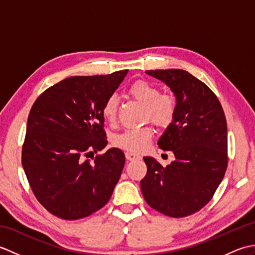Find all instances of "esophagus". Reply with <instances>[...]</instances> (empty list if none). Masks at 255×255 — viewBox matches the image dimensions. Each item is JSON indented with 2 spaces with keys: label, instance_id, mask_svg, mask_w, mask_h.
<instances>
[{
  "label": "esophagus",
  "instance_id": "esophagus-1",
  "mask_svg": "<svg viewBox=\"0 0 255 255\" xmlns=\"http://www.w3.org/2000/svg\"><path fill=\"white\" fill-rule=\"evenodd\" d=\"M125 155H126V159L128 161H136V160L141 159V156H140L139 154L131 153V152H126V153H125Z\"/></svg>",
  "mask_w": 255,
  "mask_h": 255
}]
</instances>
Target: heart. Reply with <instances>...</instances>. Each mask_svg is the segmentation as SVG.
Returning a JSON list of instances; mask_svg holds the SVG:
<instances>
[{"instance_id":"obj_1","label":"heart","mask_w":255,"mask_h":255,"mask_svg":"<svg viewBox=\"0 0 255 255\" xmlns=\"http://www.w3.org/2000/svg\"><path fill=\"white\" fill-rule=\"evenodd\" d=\"M128 94L144 104L145 122L151 121L159 127H166L172 123L176 112V101L171 94L161 93L158 85L145 80H138L129 86ZM118 105V97L114 94L108 96L103 104L102 116L110 125H114L117 121ZM152 136L153 130L150 126L127 129L116 134L113 143L127 152L140 153L148 149Z\"/></svg>"}]
</instances>
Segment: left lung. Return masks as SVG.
<instances>
[{
    "instance_id": "obj_1",
    "label": "left lung",
    "mask_w": 255,
    "mask_h": 255,
    "mask_svg": "<svg viewBox=\"0 0 255 255\" xmlns=\"http://www.w3.org/2000/svg\"><path fill=\"white\" fill-rule=\"evenodd\" d=\"M170 86L176 112L159 139V148L173 151L165 167L144 156L147 174L140 182L145 202L173 218L186 217L213 198L228 165L227 122L217 96L207 85L180 69L149 70Z\"/></svg>"
}]
</instances>
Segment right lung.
Listing matches in <instances>:
<instances>
[{
  "instance_id": "add662e5",
  "label": "right lung",
  "mask_w": 255,
  "mask_h": 255,
  "mask_svg": "<svg viewBox=\"0 0 255 255\" xmlns=\"http://www.w3.org/2000/svg\"><path fill=\"white\" fill-rule=\"evenodd\" d=\"M127 72L64 79L31 106L21 164L38 202L58 218L77 220L95 213L119 181L123 151L94 153L107 144L103 104Z\"/></svg>"
}]
</instances>
